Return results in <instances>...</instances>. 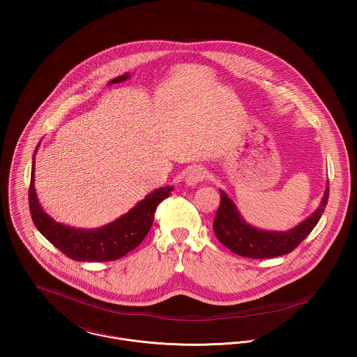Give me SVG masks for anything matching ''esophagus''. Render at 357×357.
Returning <instances> with one entry per match:
<instances>
[{
	"label": "esophagus",
	"instance_id": "1",
	"mask_svg": "<svg viewBox=\"0 0 357 357\" xmlns=\"http://www.w3.org/2000/svg\"><path fill=\"white\" fill-rule=\"evenodd\" d=\"M207 172L202 167H194L192 170L188 171L186 175V185L187 186H195L199 182H202L206 178Z\"/></svg>",
	"mask_w": 357,
	"mask_h": 357
}]
</instances>
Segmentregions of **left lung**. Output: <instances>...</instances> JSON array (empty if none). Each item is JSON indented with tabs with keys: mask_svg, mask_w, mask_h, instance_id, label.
<instances>
[{
	"mask_svg": "<svg viewBox=\"0 0 357 357\" xmlns=\"http://www.w3.org/2000/svg\"><path fill=\"white\" fill-rule=\"evenodd\" d=\"M329 198L326 185L317 210L296 227L287 231H266L249 225L239 214L237 206L221 190V204L213 229L217 238L233 253L246 258H273L293 252L314 229L323 215Z\"/></svg>",
	"mask_w": 357,
	"mask_h": 357,
	"instance_id": "obj_1",
	"label": "left lung"
}]
</instances>
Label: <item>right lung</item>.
Here are the masks:
<instances>
[{"label": "right lung", "instance_id": "obj_1", "mask_svg": "<svg viewBox=\"0 0 357 357\" xmlns=\"http://www.w3.org/2000/svg\"><path fill=\"white\" fill-rule=\"evenodd\" d=\"M40 143L37 144L34 155ZM172 186L160 187L146 195L127 214L99 229H75L50 217L36 195L34 156L29 187V208L37 230L61 253L75 261L107 262L132 252L147 236L153 222V213L163 199L170 197Z\"/></svg>", "mask_w": 357, "mask_h": 357}]
</instances>
